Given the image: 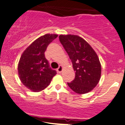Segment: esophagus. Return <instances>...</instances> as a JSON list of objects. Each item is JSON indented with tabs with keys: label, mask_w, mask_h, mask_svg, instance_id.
<instances>
[{
	"label": "esophagus",
	"mask_w": 125,
	"mask_h": 125,
	"mask_svg": "<svg viewBox=\"0 0 125 125\" xmlns=\"http://www.w3.org/2000/svg\"><path fill=\"white\" fill-rule=\"evenodd\" d=\"M57 71H58V73L62 72V71H63V66H62V65H60V66H59V67L57 68Z\"/></svg>",
	"instance_id": "34e87169"
}]
</instances>
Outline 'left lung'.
Listing matches in <instances>:
<instances>
[{
  "label": "left lung",
  "instance_id": "obj_1",
  "mask_svg": "<svg viewBox=\"0 0 125 125\" xmlns=\"http://www.w3.org/2000/svg\"><path fill=\"white\" fill-rule=\"evenodd\" d=\"M59 39L73 64L75 78L68 86L75 93L93 90L101 78L102 66L96 53L85 40L76 35H60Z\"/></svg>",
  "mask_w": 125,
  "mask_h": 125
}]
</instances>
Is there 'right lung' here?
Listing matches in <instances>:
<instances>
[{
    "label": "right lung",
    "mask_w": 125,
    "mask_h": 125,
    "mask_svg": "<svg viewBox=\"0 0 125 125\" xmlns=\"http://www.w3.org/2000/svg\"><path fill=\"white\" fill-rule=\"evenodd\" d=\"M57 37V34L49 33L41 36L22 53L18 63V74L23 85L32 92L44 90L57 74L49 67L44 53L49 43Z\"/></svg>",
    "instance_id": "1"
}]
</instances>
